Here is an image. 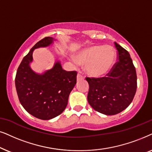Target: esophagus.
<instances>
[{
    "label": "esophagus",
    "mask_w": 152,
    "mask_h": 152,
    "mask_svg": "<svg viewBox=\"0 0 152 152\" xmlns=\"http://www.w3.org/2000/svg\"><path fill=\"white\" fill-rule=\"evenodd\" d=\"M82 79H83V76L82 75L80 74V73H78V74H77V80H82Z\"/></svg>",
    "instance_id": "34e87169"
}]
</instances>
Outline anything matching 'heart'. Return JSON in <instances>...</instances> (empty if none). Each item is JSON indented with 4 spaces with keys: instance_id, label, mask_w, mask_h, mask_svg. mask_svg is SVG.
Masks as SVG:
<instances>
[{
    "instance_id": "heart-1",
    "label": "heart",
    "mask_w": 152,
    "mask_h": 152,
    "mask_svg": "<svg viewBox=\"0 0 152 152\" xmlns=\"http://www.w3.org/2000/svg\"><path fill=\"white\" fill-rule=\"evenodd\" d=\"M116 51L110 45H92L84 48L75 58L76 62L85 65L87 73L95 77L104 76L113 67Z\"/></svg>"
}]
</instances>
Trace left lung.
Masks as SVG:
<instances>
[{
  "mask_svg": "<svg viewBox=\"0 0 152 152\" xmlns=\"http://www.w3.org/2000/svg\"><path fill=\"white\" fill-rule=\"evenodd\" d=\"M117 62L101 78L86 77L90 89L88 101L97 112L106 115L118 114L128 107L137 89L135 68L126 49L115 42Z\"/></svg>",
  "mask_w": 152,
  "mask_h": 152,
  "instance_id": "8db88e82",
  "label": "left lung"
}]
</instances>
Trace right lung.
<instances>
[{
	"label": "right lung",
	"instance_id": "add662e5",
	"mask_svg": "<svg viewBox=\"0 0 152 152\" xmlns=\"http://www.w3.org/2000/svg\"><path fill=\"white\" fill-rule=\"evenodd\" d=\"M54 40L53 37H46L38 42L22 60L15 78L21 104L32 116L44 120L54 118L63 112L71 91L76 83L77 72L62 69L59 61L51 69L42 74L30 68L34 50L50 46Z\"/></svg>",
	"mask_w": 152,
	"mask_h": 152
}]
</instances>
